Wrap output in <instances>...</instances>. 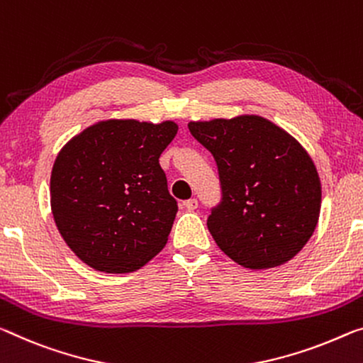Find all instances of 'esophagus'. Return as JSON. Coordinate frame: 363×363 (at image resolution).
<instances>
[{"label": "esophagus", "mask_w": 363, "mask_h": 363, "mask_svg": "<svg viewBox=\"0 0 363 363\" xmlns=\"http://www.w3.org/2000/svg\"><path fill=\"white\" fill-rule=\"evenodd\" d=\"M182 205H184V208H186V210L194 211V210H197L199 202H197V199H189V200H186V202H184Z\"/></svg>", "instance_id": "esophagus-1"}]
</instances>
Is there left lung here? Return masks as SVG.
Returning a JSON list of instances; mask_svg holds the SVG:
<instances>
[{
    "mask_svg": "<svg viewBox=\"0 0 363 363\" xmlns=\"http://www.w3.org/2000/svg\"><path fill=\"white\" fill-rule=\"evenodd\" d=\"M189 130L220 171L223 202L206 223L216 245L249 269L292 260L321 206L318 171L301 142L258 114L191 121Z\"/></svg>",
    "mask_w": 363,
    "mask_h": 363,
    "instance_id": "obj_1",
    "label": "left lung"
}]
</instances>
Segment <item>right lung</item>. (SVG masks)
<instances>
[{
    "label": "right lung",
    "mask_w": 363,
    "mask_h": 363,
    "mask_svg": "<svg viewBox=\"0 0 363 363\" xmlns=\"http://www.w3.org/2000/svg\"><path fill=\"white\" fill-rule=\"evenodd\" d=\"M177 129L174 121L105 119L57 153L51 213L69 249L90 268L135 272L168 242L177 203L160 155Z\"/></svg>",
    "instance_id": "1"
}]
</instances>
